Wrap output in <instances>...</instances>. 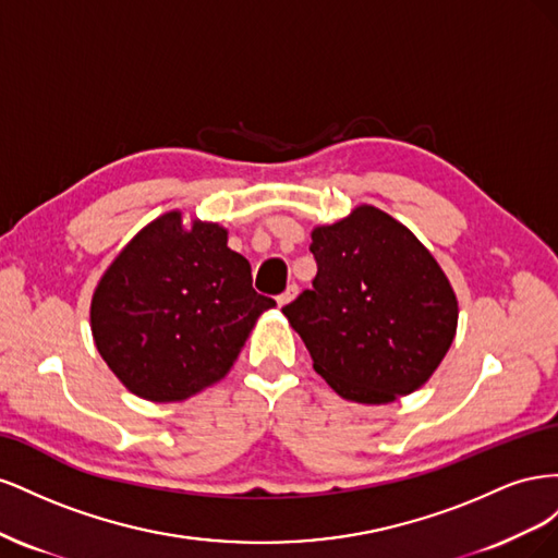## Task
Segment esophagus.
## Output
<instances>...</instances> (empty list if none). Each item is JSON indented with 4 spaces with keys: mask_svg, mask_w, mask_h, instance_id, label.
Here are the masks:
<instances>
[{
    "mask_svg": "<svg viewBox=\"0 0 558 558\" xmlns=\"http://www.w3.org/2000/svg\"><path fill=\"white\" fill-rule=\"evenodd\" d=\"M298 291H300V289H298V283H291L289 289H286V291L277 298V305H279V307H286V305H289V302H293V300H295Z\"/></svg>",
    "mask_w": 558,
    "mask_h": 558,
    "instance_id": "esophagus-1",
    "label": "esophagus"
}]
</instances>
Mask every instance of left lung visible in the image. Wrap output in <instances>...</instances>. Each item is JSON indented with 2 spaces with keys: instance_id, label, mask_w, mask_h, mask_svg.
<instances>
[{
  "instance_id": "left-lung-1",
  "label": "left lung",
  "mask_w": 558,
  "mask_h": 558,
  "mask_svg": "<svg viewBox=\"0 0 558 558\" xmlns=\"http://www.w3.org/2000/svg\"><path fill=\"white\" fill-rule=\"evenodd\" d=\"M318 272L281 312L335 393L393 402L424 386L449 351L459 302L442 267L414 234L377 207L318 226Z\"/></svg>"
}]
</instances>
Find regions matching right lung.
<instances>
[{
  "label": "right lung",
  "mask_w": 558,
  "mask_h": 558,
  "mask_svg": "<svg viewBox=\"0 0 558 558\" xmlns=\"http://www.w3.org/2000/svg\"><path fill=\"white\" fill-rule=\"evenodd\" d=\"M275 305L253 291L251 265L228 248L226 228H183L181 211H170L134 234L99 279L90 328L128 391L177 402L223 379Z\"/></svg>",
  "instance_id": "1"
}]
</instances>
